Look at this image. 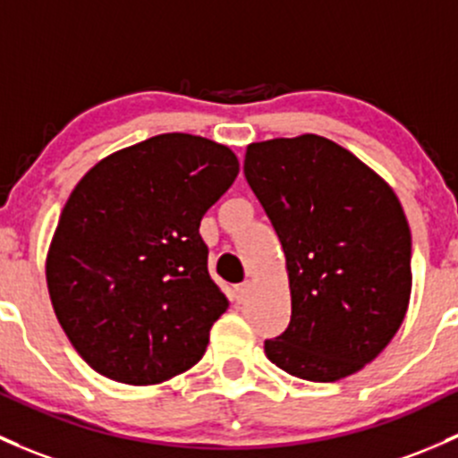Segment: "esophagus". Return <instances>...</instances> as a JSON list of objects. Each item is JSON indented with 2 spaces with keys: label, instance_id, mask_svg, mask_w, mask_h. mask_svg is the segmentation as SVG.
<instances>
[{
  "label": "esophagus",
  "instance_id": "1",
  "mask_svg": "<svg viewBox=\"0 0 458 458\" xmlns=\"http://www.w3.org/2000/svg\"><path fill=\"white\" fill-rule=\"evenodd\" d=\"M250 292V283H239V285H234V298H237V302H243L245 296H248Z\"/></svg>",
  "mask_w": 458,
  "mask_h": 458
}]
</instances>
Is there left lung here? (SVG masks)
<instances>
[{"mask_svg": "<svg viewBox=\"0 0 458 458\" xmlns=\"http://www.w3.org/2000/svg\"><path fill=\"white\" fill-rule=\"evenodd\" d=\"M245 180L287 259L292 318L266 340L285 373L335 382L377 358L411 298V228L391 186L327 138L250 144Z\"/></svg>", "mask_w": 458, "mask_h": 458, "instance_id": "left-lung-1", "label": "left lung"}]
</instances>
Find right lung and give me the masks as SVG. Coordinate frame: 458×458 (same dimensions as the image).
Listing matches in <instances>:
<instances>
[{"label": "right lung", "mask_w": 458, "mask_h": 458, "mask_svg": "<svg viewBox=\"0 0 458 458\" xmlns=\"http://www.w3.org/2000/svg\"><path fill=\"white\" fill-rule=\"evenodd\" d=\"M237 173L224 144L162 133L105 157L72 191L46 276L65 335L96 373L147 386L199 362L228 310L199 224Z\"/></svg>", "instance_id": "add662e5"}]
</instances>
